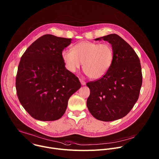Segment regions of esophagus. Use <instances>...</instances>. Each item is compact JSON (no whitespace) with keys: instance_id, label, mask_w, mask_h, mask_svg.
<instances>
[{"instance_id":"34e87169","label":"esophagus","mask_w":159,"mask_h":159,"mask_svg":"<svg viewBox=\"0 0 159 159\" xmlns=\"http://www.w3.org/2000/svg\"><path fill=\"white\" fill-rule=\"evenodd\" d=\"M80 83H81L82 85H86V82H85L84 80H82V79H80Z\"/></svg>"}]
</instances>
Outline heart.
<instances>
[{"mask_svg":"<svg viewBox=\"0 0 159 159\" xmlns=\"http://www.w3.org/2000/svg\"><path fill=\"white\" fill-rule=\"evenodd\" d=\"M62 58L69 71L75 72L84 63L83 70L86 75L91 79L97 80L110 69L114 59V50L107 43L84 40L74 45L72 50H64Z\"/></svg>","mask_w":159,"mask_h":159,"instance_id":"obj_1","label":"heart"}]
</instances>
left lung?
Masks as SVG:
<instances>
[{
    "label": "left lung",
    "mask_w": 159,
    "mask_h": 159,
    "mask_svg": "<svg viewBox=\"0 0 159 159\" xmlns=\"http://www.w3.org/2000/svg\"><path fill=\"white\" fill-rule=\"evenodd\" d=\"M103 40L114 50L112 66L103 77L87 84L90 95L87 108L96 119L110 122L125 117L138 100L142 84L139 57L131 46L116 34L95 40Z\"/></svg>",
    "instance_id": "1"
}]
</instances>
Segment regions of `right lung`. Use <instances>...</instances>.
Masks as SVG:
<instances>
[{"label": "right lung", "mask_w": 159, "mask_h": 159, "mask_svg": "<svg viewBox=\"0 0 159 159\" xmlns=\"http://www.w3.org/2000/svg\"><path fill=\"white\" fill-rule=\"evenodd\" d=\"M72 39L46 34L25 50L19 64L16 87L19 100L35 119L54 121L64 114L70 97L81 84L65 67L62 52Z\"/></svg>", "instance_id": "1"}]
</instances>
